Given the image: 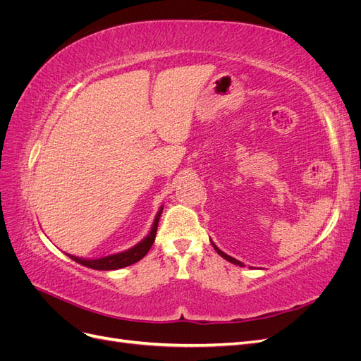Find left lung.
<instances>
[{"label": "left lung", "mask_w": 361, "mask_h": 361, "mask_svg": "<svg viewBox=\"0 0 361 361\" xmlns=\"http://www.w3.org/2000/svg\"><path fill=\"white\" fill-rule=\"evenodd\" d=\"M211 243H212V241H211ZM212 247L215 248V251H216V253H218V255H220L221 257H224L226 260H228V262H231V264H235V265H239V267H244V264H243V262H239V260H236L235 257H232V256H228V255H226V253H224V251H221V250H220V248H218V247H216V245H215L214 243H212Z\"/></svg>", "instance_id": "1"}]
</instances>
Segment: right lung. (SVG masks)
I'll list each match as a JSON object with an SVG mask.
<instances>
[{
	"mask_svg": "<svg viewBox=\"0 0 361 361\" xmlns=\"http://www.w3.org/2000/svg\"><path fill=\"white\" fill-rule=\"evenodd\" d=\"M162 207H159V211L155 216V221L152 224L150 232L147 233L146 238L141 239V241L130 247L125 251H120V253L116 255H110V256H105V257H99V259H84V257H76L72 255H68L72 260L78 262V264L87 267V268H92V269H99V271H113V269H118V268H125L135 264V262L143 259L147 251L150 250L152 244L155 241V236H157V231H158V221H159V216L162 214Z\"/></svg>",
	"mask_w": 361,
	"mask_h": 361,
	"instance_id": "right-lung-1",
	"label": "right lung"
}]
</instances>
